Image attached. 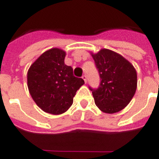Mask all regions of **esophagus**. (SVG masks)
<instances>
[{
    "label": "esophagus",
    "instance_id": "obj_1",
    "mask_svg": "<svg viewBox=\"0 0 159 159\" xmlns=\"http://www.w3.org/2000/svg\"><path fill=\"white\" fill-rule=\"evenodd\" d=\"M82 78L84 80V82H85V83H87V76H86V75H83Z\"/></svg>",
    "mask_w": 159,
    "mask_h": 159
}]
</instances>
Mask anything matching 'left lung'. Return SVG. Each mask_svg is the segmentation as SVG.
I'll return each mask as SVG.
<instances>
[{"instance_id": "1", "label": "left lung", "mask_w": 159, "mask_h": 159, "mask_svg": "<svg viewBox=\"0 0 159 159\" xmlns=\"http://www.w3.org/2000/svg\"><path fill=\"white\" fill-rule=\"evenodd\" d=\"M92 56L100 78L97 89L89 87L95 105L106 113L123 110L136 91V70L123 56L109 49Z\"/></svg>"}]
</instances>
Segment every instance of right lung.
Returning <instances> with one entry per match:
<instances>
[{
	"instance_id": "add662e5",
	"label": "right lung",
	"mask_w": 159,
	"mask_h": 159,
	"mask_svg": "<svg viewBox=\"0 0 159 159\" xmlns=\"http://www.w3.org/2000/svg\"><path fill=\"white\" fill-rule=\"evenodd\" d=\"M66 52L52 48L42 53L30 67L27 83L30 93L38 107L48 113L61 114L69 109L73 97L84 84L65 64Z\"/></svg>"
}]
</instances>
